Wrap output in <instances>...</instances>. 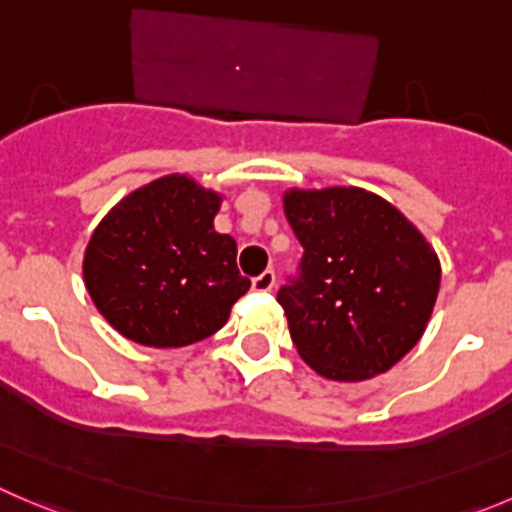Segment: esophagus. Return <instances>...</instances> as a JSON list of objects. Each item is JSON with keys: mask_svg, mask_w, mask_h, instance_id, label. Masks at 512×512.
Listing matches in <instances>:
<instances>
[{"mask_svg": "<svg viewBox=\"0 0 512 512\" xmlns=\"http://www.w3.org/2000/svg\"><path fill=\"white\" fill-rule=\"evenodd\" d=\"M276 286V274L271 269H266L264 274H259L256 279H251V289L259 291V294H266V291H271Z\"/></svg>", "mask_w": 512, "mask_h": 512, "instance_id": "esophagus-1", "label": "esophagus"}]
</instances>
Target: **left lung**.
<instances>
[{
  "label": "left lung",
  "mask_w": 512,
  "mask_h": 512,
  "mask_svg": "<svg viewBox=\"0 0 512 512\" xmlns=\"http://www.w3.org/2000/svg\"><path fill=\"white\" fill-rule=\"evenodd\" d=\"M284 213L304 256L276 299L299 357L337 382L392 369L420 342L435 309V248L364 188H291Z\"/></svg>",
  "instance_id": "left-lung-1"
}]
</instances>
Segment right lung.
Instances as JSON below:
<instances>
[{"instance_id":"1","label":"right lung","mask_w":512,"mask_h":512,"mask_svg":"<svg viewBox=\"0 0 512 512\" xmlns=\"http://www.w3.org/2000/svg\"><path fill=\"white\" fill-rule=\"evenodd\" d=\"M221 196L188 175H163L97 223L82 276L97 311L130 342L155 349L211 337L251 281L236 241L213 228Z\"/></svg>"}]
</instances>
